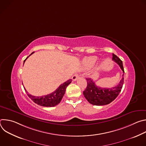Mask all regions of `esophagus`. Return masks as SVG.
<instances>
[{
    "label": "esophagus",
    "mask_w": 146,
    "mask_h": 146,
    "mask_svg": "<svg viewBox=\"0 0 146 146\" xmlns=\"http://www.w3.org/2000/svg\"><path fill=\"white\" fill-rule=\"evenodd\" d=\"M79 77V74H74L73 76V77H72V80H73V81H76L77 80V79Z\"/></svg>",
    "instance_id": "1"
}]
</instances>
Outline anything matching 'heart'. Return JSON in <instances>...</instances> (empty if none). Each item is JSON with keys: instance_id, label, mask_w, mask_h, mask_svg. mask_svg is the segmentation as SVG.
<instances>
[{"instance_id": "heart-1", "label": "heart", "mask_w": 146, "mask_h": 146, "mask_svg": "<svg viewBox=\"0 0 146 146\" xmlns=\"http://www.w3.org/2000/svg\"><path fill=\"white\" fill-rule=\"evenodd\" d=\"M97 60V57L95 56H91L87 57L82 60V64L86 67H91L93 66L96 61Z\"/></svg>"}]
</instances>
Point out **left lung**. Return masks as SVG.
I'll list each match as a JSON object with an SVG mask.
<instances>
[{
    "instance_id": "1",
    "label": "left lung",
    "mask_w": 146,
    "mask_h": 146,
    "mask_svg": "<svg viewBox=\"0 0 146 146\" xmlns=\"http://www.w3.org/2000/svg\"><path fill=\"white\" fill-rule=\"evenodd\" d=\"M113 60L119 66L123 74L119 84L112 88H101L96 86L95 82L91 78H87V86L83 91V95L93 105L103 106L108 105L113 102L119 95L123 84L124 70L122 61L115 54H113Z\"/></svg>"
}]
</instances>
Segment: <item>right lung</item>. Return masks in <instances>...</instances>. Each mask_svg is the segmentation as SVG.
Masks as SVG:
<instances>
[{
    "mask_svg": "<svg viewBox=\"0 0 146 146\" xmlns=\"http://www.w3.org/2000/svg\"><path fill=\"white\" fill-rule=\"evenodd\" d=\"M33 52H32L30 55H31ZM29 55V56H30ZM28 56L24 61V64L25 62L26 59L29 57ZM72 82V79H70L68 80L67 81L65 82L63 84H62L54 92L48 94L47 95H44L41 96H33L29 94L28 93L25 88H24L25 91L27 93L28 96L37 105L44 106V107H54L55 106H56L57 105L60 103L61 101L62 98H63L64 95H65L66 88L68 86L69 84H70Z\"/></svg>",
    "mask_w": 146,
    "mask_h": 146,
    "instance_id": "1",
    "label": "right lung"
}]
</instances>
